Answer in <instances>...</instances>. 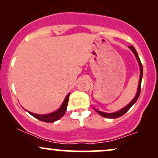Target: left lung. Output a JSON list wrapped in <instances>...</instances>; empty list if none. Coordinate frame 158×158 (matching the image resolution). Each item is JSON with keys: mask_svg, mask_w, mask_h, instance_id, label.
<instances>
[{"mask_svg": "<svg viewBox=\"0 0 158 158\" xmlns=\"http://www.w3.org/2000/svg\"><path fill=\"white\" fill-rule=\"evenodd\" d=\"M129 48L130 50H131L132 52H134V54H135V57L137 58V61H138L139 63V70H140V76H139V85H138V88H137V94H136V96L133 99H132V101L131 102L129 103L128 105H127L126 107H124V108H122L121 110H118V111L117 112H114V113H106V112H102V111H99V110H98L97 109H95L96 111L97 112L98 114H99L100 116H102L103 117H106V118H109V119H115V118H118V117H121V116H123V114H125L126 113L127 111H128V110L130 109V108H131V106H133L135 103L137 102V99H138L139 96V94H140V90H141V81H142V78H143V66H142V64H141V61H140V59H139V56L138 54H137V51H136V50L134 48L133 46H129L128 47Z\"/></svg>", "mask_w": 158, "mask_h": 158, "instance_id": "left-lung-1", "label": "left lung"}]
</instances>
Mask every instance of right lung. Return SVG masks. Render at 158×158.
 Returning a JSON list of instances; mask_svg holds the SVG:
<instances>
[{"label": "right lung", "mask_w": 158, "mask_h": 158, "mask_svg": "<svg viewBox=\"0 0 158 158\" xmlns=\"http://www.w3.org/2000/svg\"><path fill=\"white\" fill-rule=\"evenodd\" d=\"M70 93H69L68 95L66 96L64 102H62V104H61L60 108H59L57 110H56V111L52 112V113L48 114H37L32 113V112L28 111V110H27V111L30 114H31L32 117H34L36 119H39V120L42 121V122L53 123L55 122V121L58 120V119L61 118V117L64 115L65 112H66L67 106H68V99H69V97H70Z\"/></svg>", "instance_id": "right-lung-1"}]
</instances>
